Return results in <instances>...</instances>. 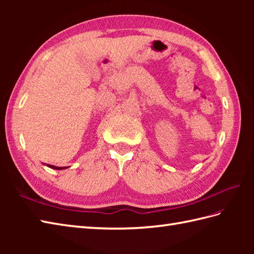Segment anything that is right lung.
<instances>
[{
    "label": "right lung",
    "instance_id": "obj_1",
    "mask_svg": "<svg viewBox=\"0 0 254 254\" xmlns=\"http://www.w3.org/2000/svg\"><path fill=\"white\" fill-rule=\"evenodd\" d=\"M48 167H50V168H53V169H58V170L65 169V167H56V166H51V165H48Z\"/></svg>",
    "mask_w": 254,
    "mask_h": 254
}]
</instances>
